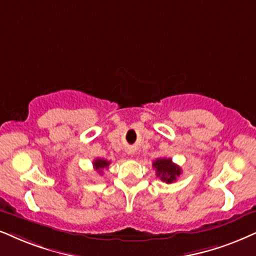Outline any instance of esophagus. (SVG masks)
Here are the masks:
<instances>
[{"mask_svg":"<svg viewBox=\"0 0 256 256\" xmlns=\"http://www.w3.org/2000/svg\"><path fill=\"white\" fill-rule=\"evenodd\" d=\"M130 154H131V152H130Z\"/></svg>","mask_w":256,"mask_h":256,"instance_id":"esophagus-1","label":"esophagus"}]
</instances>
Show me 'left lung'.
<instances>
[{
    "instance_id": "1",
    "label": "left lung",
    "mask_w": 256,
    "mask_h": 256,
    "mask_svg": "<svg viewBox=\"0 0 256 256\" xmlns=\"http://www.w3.org/2000/svg\"><path fill=\"white\" fill-rule=\"evenodd\" d=\"M152 166L156 169V174L166 183H172L182 174L178 166L172 163L170 158H158L154 162Z\"/></svg>"
}]
</instances>
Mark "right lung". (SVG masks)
<instances>
[{
  "label": "right lung",
  "instance_id": "obj_1",
  "mask_svg": "<svg viewBox=\"0 0 256 256\" xmlns=\"http://www.w3.org/2000/svg\"><path fill=\"white\" fill-rule=\"evenodd\" d=\"M110 163H111V162H108L106 160H102V158H96V160H93V168H94L98 174H102V170L108 169Z\"/></svg>",
  "mask_w": 256,
  "mask_h": 256
}]
</instances>
